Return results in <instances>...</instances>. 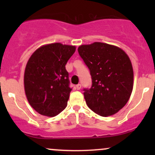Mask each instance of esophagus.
<instances>
[{"instance_id": "esophagus-1", "label": "esophagus", "mask_w": 155, "mask_h": 155, "mask_svg": "<svg viewBox=\"0 0 155 155\" xmlns=\"http://www.w3.org/2000/svg\"><path fill=\"white\" fill-rule=\"evenodd\" d=\"M76 90H79L80 89H81V84H79L76 85Z\"/></svg>"}]
</instances>
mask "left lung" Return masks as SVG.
<instances>
[{
	"instance_id": "obj_1",
	"label": "left lung",
	"mask_w": 155,
	"mask_h": 155,
	"mask_svg": "<svg viewBox=\"0 0 155 155\" xmlns=\"http://www.w3.org/2000/svg\"><path fill=\"white\" fill-rule=\"evenodd\" d=\"M92 84L84 90L87 106L102 117L115 114L125 106L133 88V69L128 55L120 47L102 42L79 46Z\"/></svg>"
}]
</instances>
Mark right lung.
Listing matches in <instances>:
<instances>
[{
    "instance_id": "1",
    "label": "right lung",
    "mask_w": 155,
    "mask_h": 155,
    "mask_svg": "<svg viewBox=\"0 0 155 155\" xmlns=\"http://www.w3.org/2000/svg\"><path fill=\"white\" fill-rule=\"evenodd\" d=\"M75 51L76 46L52 43L38 48L30 57L25 69V92L40 114L55 117L67 106L72 89L65 65Z\"/></svg>"
}]
</instances>
